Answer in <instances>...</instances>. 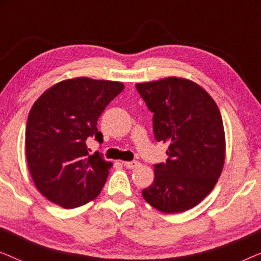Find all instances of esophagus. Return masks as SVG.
<instances>
[{
    "label": "esophagus",
    "mask_w": 261,
    "mask_h": 261,
    "mask_svg": "<svg viewBox=\"0 0 261 261\" xmlns=\"http://www.w3.org/2000/svg\"><path fill=\"white\" fill-rule=\"evenodd\" d=\"M139 162H135V160H132V162H123V165L127 167V169H134V167L139 166Z\"/></svg>",
    "instance_id": "34e87169"
}]
</instances>
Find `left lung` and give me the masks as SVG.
<instances>
[{
  "label": "left lung",
  "instance_id": "8db88e82",
  "mask_svg": "<svg viewBox=\"0 0 261 261\" xmlns=\"http://www.w3.org/2000/svg\"><path fill=\"white\" fill-rule=\"evenodd\" d=\"M153 113L156 141L169 144L166 163L154 165V180L142 197L165 214L197 205L217 183L226 158L219 107L195 82L167 77L135 85Z\"/></svg>",
  "mask_w": 261,
  "mask_h": 261
}]
</instances>
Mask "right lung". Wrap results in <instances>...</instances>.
I'll return each mask as SVG.
<instances>
[{"label":"right lung","instance_id":"add662e5","mask_svg":"<svg viewBox=\"0 0 261 261\" xmlns=\"http://www.w3.org/2000/svg\"><path fill=\"white\" fill-rule=\"evenodd\" d=\"M120 82L78 77L47 89L32 107L26 124V158L42 196L65 209L87 204L105 185L113 164L87 140L102 144L97 120L123 90Z\"/></svg>","mask_w":261,"mask_h":261}]
</instances>
